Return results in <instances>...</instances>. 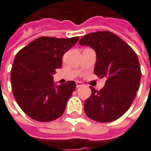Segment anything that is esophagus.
Segmentation results:
<instances>
[{
  "label": "esophagus",
  "mask_w": 151,
  "mask_h": 151,
  "mask_svg": "<svg viewBox=\"0 0 151 151\" xmlns=\"http://www.w3.org/2000/svg\"><path fill=\"white\" fill-rule=\"evenodd\" d=\"M83 86V84H82L81 81H76V87L79 88V87H81V86Z\"/></svg>",
  "instance_id": "34e87169"
}]
</instances>
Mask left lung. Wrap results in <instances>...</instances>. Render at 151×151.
<instances>
[{
	"instance_id": "obj_1",
	"label": "left lung",
	"mask_w": 151,
	"mask_h": 151,
	"mask_svg": "<svg viewBox=\"0 0 151 151\" xmlns=\"http://www.w3.org/2000/svg\"><path fill=\"white\" fill-rule=\"evenodd\" d=\"M80 45L89 46L96 52L93 72L106 77L105 86L92 93L85 101L88 117L99 122H109L122 117L128 110L141 82V66L138 57L127 42L109 31L86 34Z\"/></svg>"
}]
</instances>
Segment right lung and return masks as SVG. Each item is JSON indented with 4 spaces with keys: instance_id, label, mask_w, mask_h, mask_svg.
<instances>
[{
    "instance_id": "add662e5",
    "label": "right lung",
    "mask_w": 151,
    "mask_h": 151,
    "mask_svg": "<svg viewBox=\"0 0 151 151\" xmlns=\"http://www.w3.org/2000/svg\"><path fill=\"white\" fill-rule=\"evenodd\" d=\"M79 37L57 38L40 37L22 48L14 58L10 81L20 109L38 122L60 117L76 89V82L55 86L53 75L61 68L62 56Z\"/></svg>"
}]
</instances>
